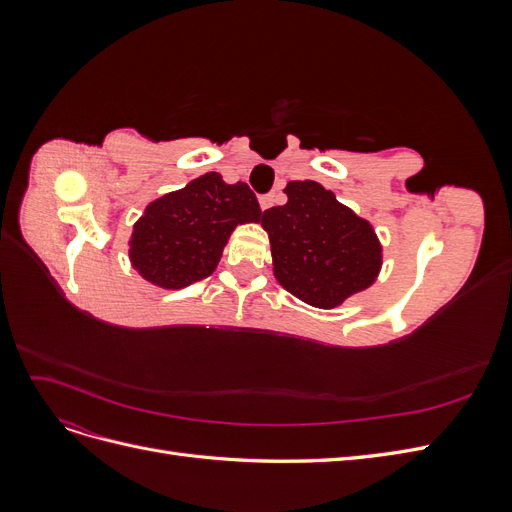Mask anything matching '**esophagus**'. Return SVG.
<instances>
[{
    "instance_id": "esophagus-1",
    "label": "esophagus",
    "mask_w": 512,
    "mask_h": 512,
    "mask_svg": "<svg viewBox=\"0 0 512 512\" xmlns=\"http://www.w3.org/2000/svg\"><path fill=\"white\" fill-rule=\"evenodd\" d=\"M275 200H277V194H275V192L265 194V196H260V209H262V211L271 209V207L275 205Z\"/></svg>"
}]
</instances>
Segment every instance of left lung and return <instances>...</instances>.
<instances>
[{"instance_id":"left-lung-1","label":"left lung","mask_w":512,"mask_h":512,"mask_svg":"<svg viewBox=\"0 0 512 512\" xmlns=\"http://www.w3.org/2000/svg\"><path fill=\"white\" fill-rule=\"evenodd\" d=\"M288 203L262 213L273 275L284 290L320 309L367 290L382 269L374 226L342 205L318 181H290Z\"/></svg>"}]
</instances>
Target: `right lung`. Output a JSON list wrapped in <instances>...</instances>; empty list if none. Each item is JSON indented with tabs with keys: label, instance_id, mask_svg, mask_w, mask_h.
<instances>
[{
	"label": "right lung",
	"instance_id": "right-lung-1",
	"mask_svg": "<svg viewBox=\"0 0 512 512\" xmlns=\"http://www.w3.org/2000/svg\"><path fill=\"white\" fill-rule=\"evenodd\" d=\"M247 183L207 173L145 207L128 241L130 262L153 286L179 290L209 277L239 224L260 222Z\"/></svg>",
	"mask_w": 512,
	"mask_h": 512
}]
</instances>
